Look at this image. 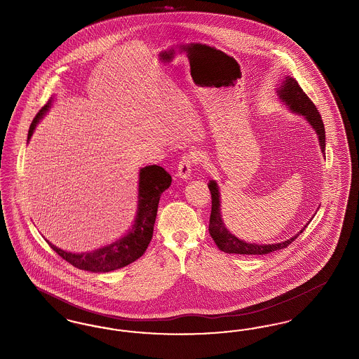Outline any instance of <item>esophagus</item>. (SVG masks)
Segmentation results:
<instances>
[{"label": "esophagus", "mask_w": 359, "mask_h": 359, "mask_svg": "<svg viewBox=\"0 0 359 359\" xmlns=\"http://www.w3.org/2000/svg\"><path fill=\"white\" fill-rule=\"evenodd\" d=\"M192 171V157L189 154H186L182 157V160L179 161V165H177V172H176V176L186 180L189 177Z\"/></svg>", "instance_id": "obj_1"}]
</instances>
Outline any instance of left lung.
I'll use <instances>...</instances> for the list:
<instances>
[{"label": "left lung", "mask_w": 359, "mask_h": 359, "mask_svg": "<svg viewBox=\"0 0 359 359\" xmlns=\"http://www.w3.org/2000/svg\"><path fill=\"white\" fill-rule=\"evenodd\" d=\"M277 95L280 97L281 102L288 106V109L292 113L303 116L308 121V123L312 126V129L318 135L322 154H325V132L323 121H322V117H320L316 106L308 98L307 94L303 91V88L296 82V79L290 78V76H285V79L283 81L281 86L277 88ZM208 188H210L211 199H212L208 231H210L211 238L214 239V242L219 248V250H222L224 253H229V255H253V256L269 255L272 252L287 248L307 227V224H306L293 237H290L287 241H283V242H277V243L258 245V243L246 242L243 239L236 237L234 234H231L230 230L223 223L222 212H221V194H219V187H218L217 182L210 180Z\"/></svg>", "instance_id": "left-lung-1"}]
</instances>
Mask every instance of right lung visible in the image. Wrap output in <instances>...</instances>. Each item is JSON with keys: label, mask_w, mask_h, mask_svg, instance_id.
<instances>
[{"label": "right lung", "mask_w": 359, "mask_h": 359, "mask_svg": "<svg viewBox=\"0 0 359 359\" xmlns=\"http://www.w3.org/2000/svg\"><path fill=\"white\" fill-rule=\"evenodd\" d=\"M53 98L36 114L28 132V141L34 135L37 123L51 107ZM172 177L158 165H147L138 173V201L135 222L129 231L116 242L93 252L71 253L56 248L50 241L52 249L72 266L93 273H104L123 268L142 256L154 236V221L161 194L171 186Z\"/></svg>", "instance_id": "obj_1"}]
</instances>
